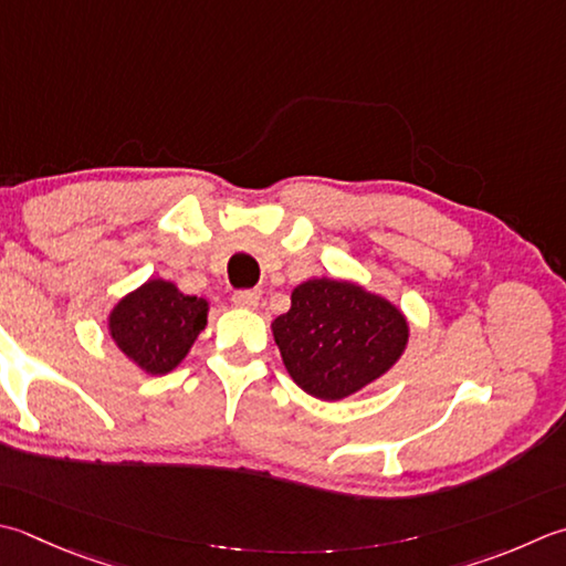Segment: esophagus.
Listing matches in <instances>:
<instances>
[{
	"instance_id": "esophagus-1",
	"label": "esophagus",
	"mask_w": 566,
	"mask_h": 566,
	"mask_svg": "<svg viewBox=\"0 0 566 566\" xmlns=\"http://www.w3.org/2000/svg\"><path fill=\"white\" fill-rule=\"evenodd\" d=\"M260 296H262L260 290H242L232 294V304L238 308H245V312H252V308H258Z\"/></svg>"
}]
</instances>
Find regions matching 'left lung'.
<instances>
[{
	"instance_id": "obj_1",
	"label": "left lung",
	"mask_w": 566,
	"mask_h": 566,
	"mask_svg": "<svg viewBox=\"0 0 566 566\" xmlns=\"http://www.w3.org/2000/svg\"><path fill=\"white\" fill-rule=\"evenodd\" d=\"M272 336L290 378L316 400L338 402L395 368L407 350L409 321L358 282L314 276L294 286Z\"/></svg>"
}]
</instances>
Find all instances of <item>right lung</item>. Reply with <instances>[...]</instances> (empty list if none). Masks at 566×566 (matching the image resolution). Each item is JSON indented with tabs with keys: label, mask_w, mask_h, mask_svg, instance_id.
Returning <instances> with one entry per match:
<instances>
[{
	"label": "right lung",
	"mask_w": 566,
	"mask_h": 566,
	"mask_svg": "<svg viewBox=\"0 0 566 566\" xmlns=\"http://www.w3.org/2000/svg\"><path fill=\"white\" fill-rule=\"evenodd\" d=\"M210 304L184 294L171 280L151 276L127 292L107 314V334L144 375L179 368L208 326Z\"/></svg>",
	"instance_id": "right-lung-1"
}]
</instances>
